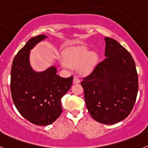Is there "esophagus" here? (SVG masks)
Returning a JSON list of instances; mask_svg holds the SVG:
<instances>
[{
	"label": "esophagus",
	"instance_id": "34e87169",
	"mask_svg": "<svg viewBox=\"0 0 148 148\" xmlns=\"http://www.w3.org/2000/svg\"><path fill=\"white\" fill-rule=\"evenodd\" d=\"M80 82L81 81L77 77H74V78H73V84H79Z\"/></svg>",
	"mask_w": 148,
	"mask_h": 148
}]
</instances>
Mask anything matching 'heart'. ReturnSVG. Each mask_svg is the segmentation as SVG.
I'll return each instance as SVG.
<instances>
[{
	"mask_svg": "<svg viewBox=\"0 0 148 148\" xmlns=\"http://www.w3.org/2000/svg\"><path fill=\"white\" fill-rule=\"evenodd\" d=\"M63 61L69 67L77 68L82 76L92 73L98 62V54L95 51H89L84 45H77L66 48L63 53Z\"/></svg>",
	"mask_w": 148,
	"mask_h": 148,
	"instance_id": "1",
	"label": "heart"
}]
</instances>
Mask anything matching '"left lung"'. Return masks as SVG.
I'll use <instances>...</instances> for the list:
<instances>
[{
	"label": "left lung",
	"instance_id": "left-lung-1",
	"mask_svg": "<svg viewBox=\"0 0 148 148\" xmlns=\"http://www.w3.org/2000/svg\"><path fill=\"white\" fill-rule=\"evenodd\" d=\"M105 59L81 84L89 113L104 125L122 121L130 113L138 93V75L130 53L105 37Z\"/></svg>",
	"mask_w": 148,
	"mask_h": 148
}]
</instances>
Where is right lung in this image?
<instances>
[{
    "label": "right lung",
    "instance_id": "right-lung-1",
    "mask_svg": "<svg viewBox=\"0 0 148 148\" xmlns=\"http://www.w3.org/2000/svg\"><path fill=\"white\" fill-rule=\"evenodd\" d=\"M45 35L32 38L17 53L11 69L12 98L23 118L36 125L54 122L62 112L61 98L70 90L73 77L57 75L56 65L43 71L34 70L30 63L31 50L47 38Z\"/></svg>",
    "mask_w": 148,
    "mask_h": 148
}]
</instances>
